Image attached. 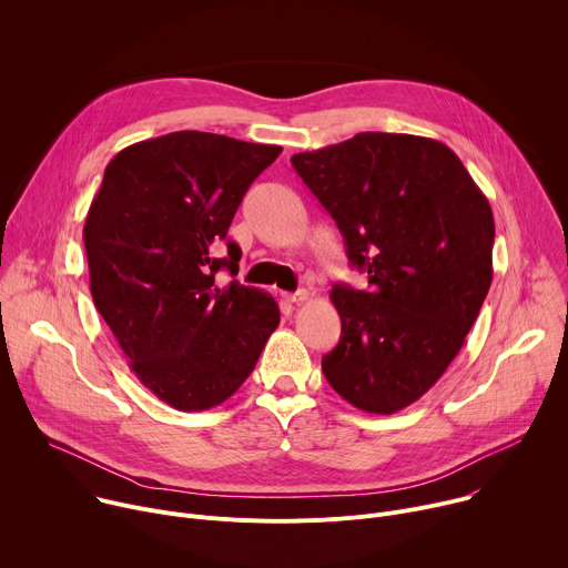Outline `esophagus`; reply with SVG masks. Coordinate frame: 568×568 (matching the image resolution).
<instances>
[{
    "label": "esophagus",
    "mask_w": 568,
    "mask_h": 568,
    "mask_svg": "<svg viewBox=\"0 0 568 568\" xmlns=\"http://www.w3.org/2000/svg\"><path fill=\"white\" fill-rule=\"evenodd\" d=\"M307 292L305 290H298V292H283V301H287V303H303V301H307Z\"/></svg>",
    "instance_id": "1"
}]
</instances>
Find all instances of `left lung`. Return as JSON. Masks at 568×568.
Masks as SVG:
<instances>
[{
    "label": "left lung",
    "mask_w": 568,
    "mask_h": 568,
    "mask_svg": "<svg viewBox=\"0 0 568 568\" xmlns=\"http://www.w3.org/2000/svg\"><path fill=\"white\" fill-rule=\"evenodd\" d=\"M292 166L337 222L368 290L335 285L339 344L321 359L353 407L395 414L458 355L493 283L495 217L445 143L393 132L298 152Z\"/></svg>",
    "instance_id": "obj_1"
}]
</instances>
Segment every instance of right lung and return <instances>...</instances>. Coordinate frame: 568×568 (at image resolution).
Wrapping results in <instances>:
<instances>
[{"label":"right lung","mask_w":568,"mask_h":568,"mask_svg":"<svg viewBox=\"0 0 568 568\" xmlns=\"http://www.w3.org/2000/svg\"><path fill=\"white\" fill-rule=\"evenodd\" d=\"M281 145L182 130L123 148L105 169L83 240L97 310L139 382L180 412L231 397L254 371L281 312L237 274L226 240L252 182ZM227 245L217 260L214 250Z\"/></svg>","instance_id":"obj_1"}]
</instances>
